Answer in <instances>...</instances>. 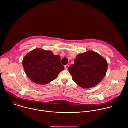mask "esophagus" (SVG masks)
<instances>
[{
	"label": "esophagus",
	"instance_id": "1",
	"mask_svg": "<svg viewBox=\"0 0 128 128\" xmlns=\"http://www.w3.org/2000/svg\"><path fill=\"white\" fill-rule=\"evenodd\" d=\"M69 67V65H65V66H64V67H65V68L66 69H67Z\"/></svg>",
	"mask_w": 128,
	"mask_h": 128
}]
</instances>
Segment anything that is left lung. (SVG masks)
<instances>
[{
    "label": "left lung",
    "mask_w": 128,
    "mask_h": 128,
    "mask_svg": "<svg viewBox=\"0 0 128 128\" xmlns=\"http://www.w3.org/2000/svg\"><path fill=\"white\" fill-rule=\"evenodd\" d=\"M106 60L98 53L88 50L79 54L68 70L74 81L82 88L97 86L105 77L107 70Z\"/></svg>",
    "instance_id": "left-lung-1"
}]
</instances>
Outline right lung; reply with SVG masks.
Segmentation results:
<instances>
[{"label": "right lung", "mask_w": 128, "mask_h": 128, "mask_svg": "<svg viewBox=\"0 0 128 128\" xmlns=\"http://www.w3.org/2000/svg\"><path fill=\"white\" fill-rule=\"evenodd\" d=\"M23 66L27 76L39 84H46L54 80L64 69L59 55L40 48L27 54L23 59Z\"/></svg>", "instance_id": "add662e5"}]
</instances>
